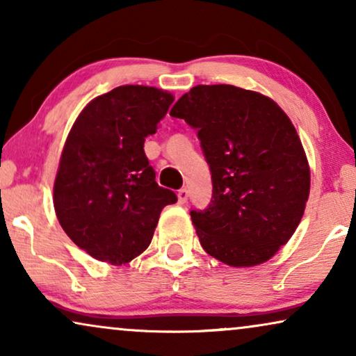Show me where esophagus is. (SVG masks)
<instances>
[{
	"instance_id": "1",
	"label": "esophagus",
	"mask_w": 356,
	"mask_h": 356,
	"mask_svg": "<svg viewBox=\"0 0 356 356\" xmlns=\"http://www.w3.org/2000/svg\"><path fill=\"white\" fill-rule=\"evenodd\" d=\"M188 196H189V194H188V189H179V191H178V202L179 204H184V202H186L188 201Z\"/></svg>"
}]
</instances>
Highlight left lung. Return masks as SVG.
<instances>
[{
    "label": "left lung",
    "instance_id": "1",
    "mask_svg": "<svg viewBox=\"0 0 356 356\" xmlns=\"http://www.w3.org/2000/svg\"><path fill=\"white\" fill-rule=\"evenodd\" d=\"M170 115L197 129L212 201L191 211L204 251L232 267L269 261L293 235L309 196V163L293 123L254 90L196 86Z\"/></svg>",
    "mask_w": 356,
    "mask_h": 356
}]
</instances>
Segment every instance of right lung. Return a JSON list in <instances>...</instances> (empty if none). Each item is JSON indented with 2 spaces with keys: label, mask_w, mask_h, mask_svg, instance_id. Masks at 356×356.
Segmentation results:
<instances>
[{
  "label": "right lung",
  "mask_w": 356,
  "mask_h": 356,
  "mask_svg": "<svg viewBox=\"0 0 356 356\" xmlns=\"http://www.w3.org/2000/svg\"><path fill=\"white\" fill-rule=\"evenodd\" d=\"M173 100L157 87L120 86L90 100L67 134L53 206L66 235L94 259L128 264L147 250L162 209L177 202L144 154Z\"/></svg>",
  "instance_id": "1"
}]
</instances>
